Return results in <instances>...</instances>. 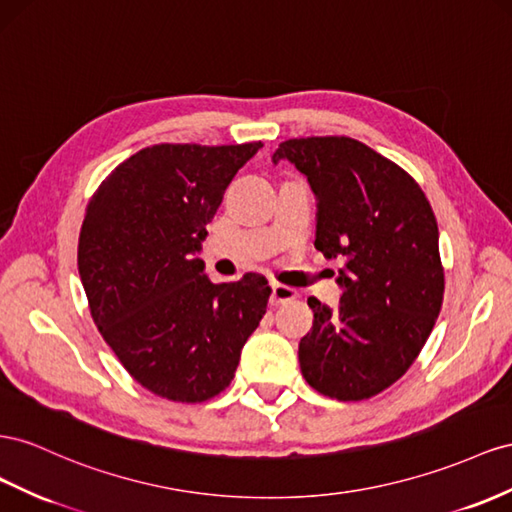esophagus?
Returning a JSON list of instances; mask_svg holds the SVG:
<instances>
[{
    "label": "esophagus",
    "mask_w": 512,
    "mask_h": 512,
    "mask_svg": "<svg viewBox=\"0 0 512 512\" xmlns=\"http://www.w3.org/2000/svg\"><path fill=\"white\" fill-rule=\"evenodd\" d=\"M293 299H297V290L295 288L278 284V282L271 284V303H273V306H280V303L293 301Z\"/></svg>",
    "instance_id": "obj_1"
}]
</instances>
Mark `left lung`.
<instances>
[{
  "label": "left lung",
  "mask_w": 512,
  "mask_h": 512,
  "mask_svg": "<svg viewBox=\"0 0 512 512\" xmlns=\"http://www.w3.org/2000/svg\"><path fill=\"white\" fill-rule=\"evenodd\" d=\"M271 159L308 178L316 250L344 260L338 308L308 299L301 375L336 400L375 396L416 362L444 301L435 213L403 168L351 137L286 140Z\"/></svg>",
  "instance_id": "8db88e82"
}]
</instances>
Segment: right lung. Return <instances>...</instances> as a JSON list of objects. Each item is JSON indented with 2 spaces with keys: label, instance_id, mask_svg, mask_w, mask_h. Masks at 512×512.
<instances>
[{
  "label": "right lung",
  "instance_id": "obj_1",
  "mask_svg": "<svg viewBox=\"0 0 512 512\" xmlns=\"http://www.w3.org/2000/svg\"><path fill=\"white\" fill-rule=\"evenodd\" d=\"M260 148H144L86 209L77 265L94 325L142 388L174 403L224 392L267 312L262 275L213 284L196 258L226 187Z\"/></svg>",
  "mask_w": 512,
  "mask_h": 512
}]
</instances>
